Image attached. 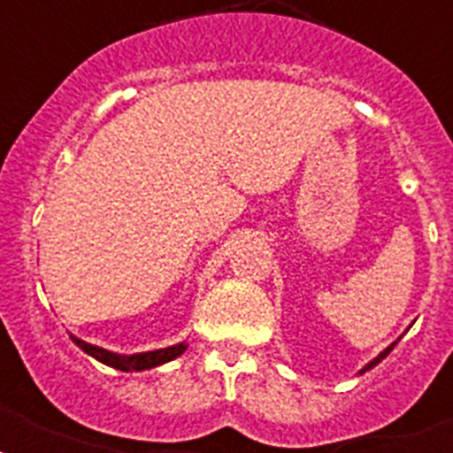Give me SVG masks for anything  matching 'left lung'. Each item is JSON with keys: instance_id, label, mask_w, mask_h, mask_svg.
Masks as SVG:
<instances>
[{"instance_id": "left-lung-1", "label": "left lung", "mask_w": 453, "mask_h": 453, "mask_svg": "<svg viewBox=\"0 0 453 453\" xmlns=\"http://www.w3.org/2000/svg\"><path fill=\"white\" fill-rule=\"evenodd\" d=\"M393 348H395V343H393V345H390V348H386V350H383V352H380V355H379V357H376V359H373V362H369V365H366V366H365V372H369V369H373V366H376V365H379V362H380V359H383V357H388V352H390V350H393Z\"/></svg>"}]
</instances>
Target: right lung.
I'll list each match as a JSON object with an SVG mask.
<instances>
[{"label":"right lung","mask_w":453,"mask_h":453,"mask_svg":"<svg viewBox=\"0 0 453 453\" xmlns=\"http://www.w3.org/2000/svg\"><path fill=\"white\" fill-rule=\"evenodd\" d=\"M73 341L80 345L81 350L96 357L98 362L108 366H115L119 372H143V369H152V366H159L164 362H171V359H176L178 355H183L185 343L171 345V348H162V350H152V352H138V355H117V352L103 350L98 345H91L87 341H81V338H74Z\"/></svg>","instance_id":"1"}]
</instances>
